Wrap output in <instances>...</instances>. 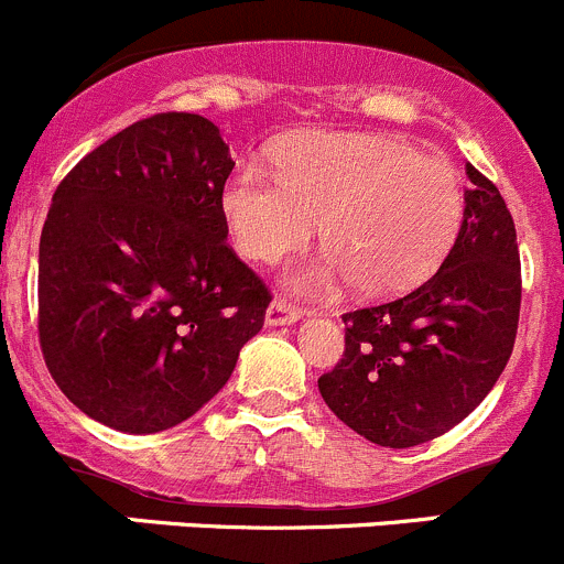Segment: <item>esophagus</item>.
<instances>
[{
	"label": "esophagus",
	"mask_w": 564,
	"mask_h": 564,
	"mask_svg": "<svg viewBox=\"0 0 564 564\" xmlns=\"http://www.w3.org/2000/svg\"><path fill=\"white\" fill-rule=\"evenodd\" d=\"M299 317H301V312L295 310L293 304H288L284 299L271 301L269 312H265V323H269V326H290V323H295Z\"/></svg>",
	"instance_id": "obj_1"
}]
</instances>
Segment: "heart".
<instances>
[{"label": "heart", "mask_w": 564, "mask_h": 564, "mask_svg": "<svg viewBox=\"0 0 564 564\" xmlns=\"http://www.w3.org/2000/svg\"><path fill=\"white\" fill-rule=\"evenodd\" d=\"M276 172L243 161L221 186V216L238 252L276 263L321 221L326 252L290 271L299 293L350 280L365 295L414 288L458 236L464 192L453 166L383 133L310 131L274 153Z\"/></svg>", "instance_id": "obj_1"}]
</instances>
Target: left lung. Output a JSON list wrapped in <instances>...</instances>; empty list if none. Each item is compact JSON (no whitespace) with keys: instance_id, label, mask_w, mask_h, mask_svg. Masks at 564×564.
Returning a JSON list of instances; mask_svg holds the SVG:
<instances>
[{"instance_id":"8db88e82","label":"left lung","mask_w":564,"mask_h":564,"mask_svg":"<svg viewBox=\"0 0 564 564\" xmlns=\"http://www.w3.org/2000/svg\"><path fill=\"white\" fill-rule=\"evenodd\" d=\"M464 225L442 269L411 293L345 312V350L317 378L328 409L367 442L405 449L444 436L494 389L521 312L516 225L466 164Z\"/></svg>"}]
</instances>
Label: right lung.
<instances>
[{
    "label": "right lung",
    "instance_id": "add662e5",
    "mask_svg": "<svg viewBox=\"0 0 564 564\" xmlns=\"http://www.w3.org/2000/svg\"><path fill=\"white\" fill-rule=\"evenodd\" d=\"M219 128L164 111L122 128L57 186L41 232L37 337L65 398L106 427L197 414L263 328L271 290L232 252Z\"/></svg>",
    "mask_w": 564,
    "mask_h": 564
}]
</instances>
